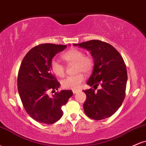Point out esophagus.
<instances>
[{
    "label": "esophagus",
    "mask_w": 146,
    "mask_h": 146,
    "mask_svg": "<svg viewBox=\"0 0 146 146\" xmlns=\"http://www.w3.org/2000/svg\"><path fill=\"white\" fill-rule=\"evenodd\" d=\"M79 91H80L79 90H73V94H76V93H78Z\"/></svg>",
    "instance_id": "obj_1"
}]
</instances>
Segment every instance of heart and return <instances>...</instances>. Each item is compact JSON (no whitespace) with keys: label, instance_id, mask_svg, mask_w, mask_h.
Returning a JSON list of instances; mask_svg holds the SVG:
<instances>
[{"label":"heart","instance_id":"1","mask_svg":"<svg viewBox=\"0 0 146 146\" xmlns=\"http://www.w3.org/2000/svg\"><path fill=\"white\" fill-rule=\"evenodd\" d=\"M62 58L68 64H75V72L79 73L74 76H69L62 80V86L64 88L69 90H78L84 80L83 73L89 74L94 66L93 58L90 56H84L81 50L71 48L62 55ZM51 69L53 73L60 78L65 75V68L62 64L56 60H52Z\"/></svg>","mask_w":146,"mask_h":146}]
</instances>
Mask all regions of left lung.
<instances>
[{
	"label": "left lung",
	"instance_id": "left-lung-1",
	"mask_svg": "<svg viewBox=\"0 0 146 146\" xmlns=\"http://www.w3.org/2000/svg\"><path fill=\"white\" fill-rule=\"evenodd\" d=\"M75 46L86 48L94 59L93 73L87 82L95 90H84L86 100L84 110L90 118L102 120L116 113L125 98L128 80L126 66L120 53L112 45L98 40L84 42Z\"/></svg>",
	"mask_w": 146,
	"mask_h": 146
}]
</instances>
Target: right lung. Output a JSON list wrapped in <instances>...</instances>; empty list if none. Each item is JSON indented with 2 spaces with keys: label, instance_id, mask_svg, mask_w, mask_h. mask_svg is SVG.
I'll return each instance as SVG.
<instances>
[{
  "label": "right lung",
  "instance_id": "right-lung-1",
  "mask_svg": "<svg viewBox=\"0 0 146 146\" xmlns=\"http://www.w3.org/2000/svg\"><path fill=\"white\" fill-rule=\"evenodd\" d=\"M66 45L42 44L31 48L23 58L18 75V90L25 110L39 123L52 124L62 116V106L73 95L71 90L56 92L48 97V90H58L60 84L52 73V59Z\"/></svg>",
  "mask_w": 146,
  "mask_h": 146
}]
</instances>
